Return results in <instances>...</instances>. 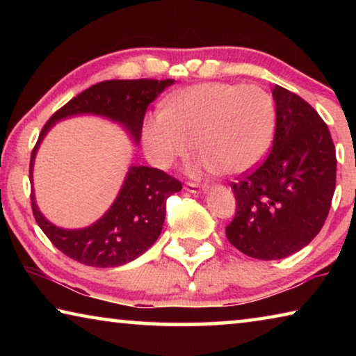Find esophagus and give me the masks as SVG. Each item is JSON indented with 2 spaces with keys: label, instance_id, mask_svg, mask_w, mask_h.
Returning <instances> with one entry per match:
<instances>
[{
  "label": "esophagus",
  "instance_id": "1",
  "mask_svg": "<svg viewBox=\"0 0 356 356\" xmlns=\"http://www.w3.org/2000/svg\"><path fill=\"white\" fill-rule=\"evenodd\" d=\"M207 186L204 185V186H201V185H197V184H195V182H186V185H185V190L186 191H190V193H201V191H204L206 190Z\"/></svg>",
  "mask_w": 356,
  "mask_h": 356
}]
</instances>
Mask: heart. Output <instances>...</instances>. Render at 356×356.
<instances>
[{
  "mask_svg": "<svg viewBox=\"0 0 356 356\" xmlns=\"http://www.w3.org/2000/svg\"><path fill=\"white\" fill-rule=\"evenodd\" d=\"M272 95L256 84L201 83L180 89L163 111L144 120L143 143L149 160L170 168L193 150L200 166L236 176L264 159L275 134Z\"/></svg>",
  "mask_w": 356,
  "mask_h": 356,
  "instance_id": "obj_1",
  "label": "heart"
}]
</instances>
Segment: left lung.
<instances>
[{
  "label": "left lung",
  "mask_w": 356,
  "mask_h": 356,
  "mask_svg": "<svg viewBox=\"0 0 356 356\" xmlns=\"http://www.w3.org/2000/svg\"><path fill=\"white\" fill-rule=\"evenodd\" d=\"M276 129L261 165L231 184L237 202L226 237L243 254L275 261L300 251L327 220L336 186V150L318 113L275 84Z\"/></svg>",
  "instance_id": "8db88e82"
}]
</instances>
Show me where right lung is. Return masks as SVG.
<instances>
[{"label":"right lung","mask_w":356,"mask_h":356,"mask_svg":"<svg viewBox=\"0 0 356 356\" xmlns=\"http://www.w3.org/2000/svg\"><path fill=\"white\" fill-rule=\"evenodd\" d=\"M174 80H110L94 84L78 94L47 120L31 152L29 180L40 141L59 119L91 113L118 120L138 143L141 138L146 108ZM182 190V184L165 171L149 166H131L110 210L92 226L67 231L48 222L34 202L33 215L56 248L74 261L108 268L140 257L159 238L166 215V200Z\"/></svg>","instance_id":"right-lung-1"}]
</instances>
